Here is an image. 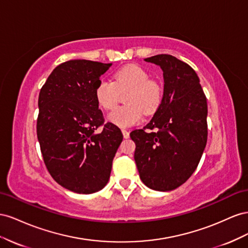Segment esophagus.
<instances>
[{
	"label": "esophagus",
	"instance_id": "esophagus-1",
	"mask_svg": "<svg viewBox=\"0 0 248 248\" xmlns=\"http://www.w3.org/2000/svg\"><path fill=\"white\" fill-rule=\"evenodd\" d=\"M122 132H123V135H124V138H129L130 137V133L126 131L125 129H122Z\"/></svg>",
	"mask_w": 248,
	"mask_h": 248
}]
</instances>
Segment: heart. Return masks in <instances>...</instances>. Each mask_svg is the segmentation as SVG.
Segmentation results:
<instances>
[{
	"instance_id": "b5f03b06",
	"label": "heart",
	"mask_w": 248,
	"mask_h": 248,
	"mask_svg": "<svg viewBox=\"0 0 248 248\" xmlns=\"http://www.w3.org/2000/svg\"><path fill=\"white\" fill-rule=\"evenodd\" d=\"M125 94V106L112 111L108 119L119 128L138 124L145 114H152L160 107L163 90L146 70L137 64L125 65L113 75V82L101 79L95 87V98L105 110L114 109Z\"/></svg>"
}]
</instances>
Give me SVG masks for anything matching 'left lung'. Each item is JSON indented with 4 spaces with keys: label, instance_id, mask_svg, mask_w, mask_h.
<instances>
[{
    "label": "left lung",
    "instance_id": "left-lung-1",
    "mask_svg": "<svg viewBox=\"0 0 248 248\" xmlns=\"http://www.w3.org/2000/svg\"><path fill=\"white\" fill-rule=\"evenodd\" d=\"M163 70L164 93L143 129L130 136L141 181L157 191L185 183L199 165L208 138L207 98L194 69L171 55L144 59Z\"/></svg>",
    "mask_w": 248,
    "mask_h": 248
}]
</instances>
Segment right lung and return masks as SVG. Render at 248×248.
I'll return each mask as SVG.
<instances>
[{"instance_id": "1", "label": "right lung", "mask_w": 248, "mask_h": 248, "mask_svg": "<svg viewBox=\"0 0 248 248\" xmlns=\"http://www.w3.org/2000/svg\"><path fill=\"white\" fill-rule=\"evenodd\" d=\"M112 64L69 60L56 67L38 97L37 138L46 167L59 185L90 194L108 183L123 141L115 124H105L95 87Z\"/></svg>"}]
</instances>
